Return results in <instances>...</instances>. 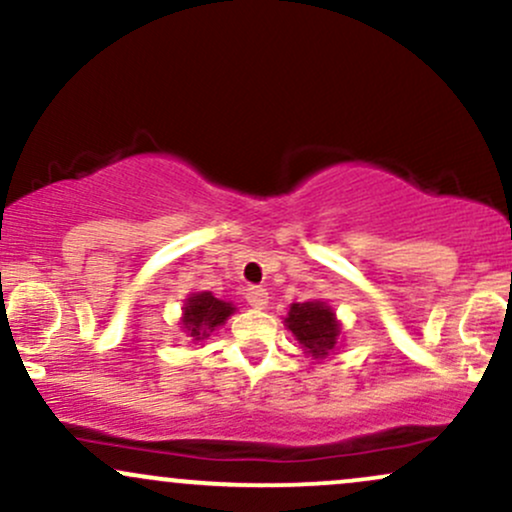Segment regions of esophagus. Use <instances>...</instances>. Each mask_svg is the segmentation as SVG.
I'll use <instances>...</instances> for the list:
<instances>
[{
	"instance_id": "34e87169",
	"label": "esophagus",
	"mask_w": 512,
	"mask_h": 512,
	"mask_svg": "<svg viewBox=\"0 0 512 512\" xmlns=\"http://www.w3.org/2000/svg\"><path fill=\"white\" fill-rule=\"evenodd\" d=\"M245 298H248V303L257 310H264L269 303V293L267 289H262V286H250V289L245 291Z\"/></svg>"
}]
</instances>
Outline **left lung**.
I'll return each instance as SVG.
<instances>
[{
    "label": "left lung",
    "instance_id": "1",
    "mask_svg": "<svg viewBox=\"0 0 512 512\" xmlns=\"http://www.w3.org/2000/svg\"><path fill=\"white\" fill-rule=\"evenodd\" d=\"M284 325L303 354L313 361L332 356L342 342V322L337 320V313L327 301L315 298V301L291 303L289 315L284 317Z\"/></svg>",
    "mask_w": 512,
    "mask_h": 512
}]
</instances>
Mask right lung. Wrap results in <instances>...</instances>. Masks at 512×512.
I'll return each instance as SVG.
<instances>
[{"mask_svg":"<svg viewBox=\"0 0 512 512\" xmlns=\"http://www.w3.org/2000/svg\"><path fill=\"white\" fill-rule=\"evenodd\" d=\"M233 313H236V305L231 301L216 298L211 291H195L187 293L178 325L192 344H202L211 332L226 325Z\"/></svg>","mask_w":512,"mask_h":512,"instance_id":"right-lung-1","label":"right lung"}]
</instances>
